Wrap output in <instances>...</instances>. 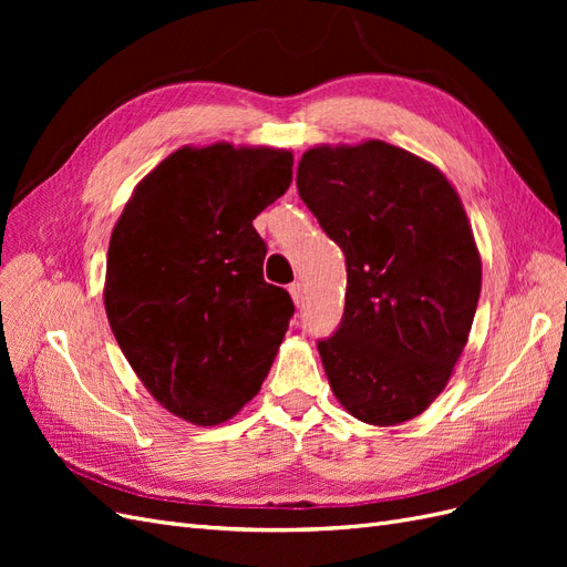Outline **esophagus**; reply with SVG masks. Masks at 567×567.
<instances>
[{
	"mask_svg": "<svg viewBox=\"0 0 567 567\" xmlns=\"http://www.w3.org/2000/svg\"><path fill=\"white\" fill-rule=\"evenodd\" d=\"M288 293H290V298H293V302L300 307L302 305V293H305V290H302V284H290L288 286Z\"/></svg>",
	"mask_w": 567,
	"mask_h": 567,
	"instance_id": "esophagus-1",
	"label": "esophagus"
}]
</instances>
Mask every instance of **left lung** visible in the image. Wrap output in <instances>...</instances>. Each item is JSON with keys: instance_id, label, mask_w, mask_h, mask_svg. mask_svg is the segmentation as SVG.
Returning <instances> with one entry per match:
<instances>
[{"instance_id": "left-lung-1", "label": "left lung", "mask_w": 567, "mask_h": 567, "mask_svg": "<svg viewBox=\"0 0 567 567\" xmlns=\"http://www.w3.org/2000/svg\"><path fill=\"white\" fill-rule=\"evenodd\" d=\"M296 182L346 252V312L317 342L336 400L371 425L416 419L450 383L483 288L456 188L381 140L312 146Z\"/></svg>"}]
</instances>
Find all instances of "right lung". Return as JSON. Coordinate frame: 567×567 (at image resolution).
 Wrapping results in <instances>:
<instances>
[{
	"label": "right lung",
	"mask_w": 567,
	"mask_h": 567,
	"mask_svg": "<svg viewBox=\"0 0 567 567\" xmlns=\"http://www.w3.org/2000/svg\"><path fill=\"white\" fill-rule=\"evenodd\" d=\"M293 179V153L182 146L134 186L109 244L111 331L153 400L194 425L236 416L260 390L293 317L262 279L252 219Z\"/></svg>",
	"instance_id": "obj_1"
}]
</instances>
